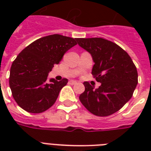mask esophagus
<instances>
[{
    "label": "esophagus",
    "instance_id": "1",
    "mask_svg": "<svg viewBox=\"0 0 151 151\" xmlns=\"http://www.w3.org/2000/svg\"><path fill=\"white\" fill-rule=\"evenodd\" d=\"M69 82H70V84H71V85H75V84H77V81L74 80H70Z\"/></svg>",
    "mask_w": 151,
    "mask_h": 151
}]
</instances>
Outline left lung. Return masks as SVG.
<instances>
[{"label": "left lung", "mask_w": 151, "mask_h": 151, "mask_svg": "<svg viewBox=\"0 0 151 151\" xmlns=\"http://www.w3.org/2000/svg\"><path fill=\"white\" fill-rule=\"evenodd\" d=\"M76 41L92 55L95 63L92 74L101 83L98 88L83 83L85 90L79 96L81 103L96 116L113 114L132 96L138 83L136 66L129 54L112 41L101 37Z\"/></svg>", "instance_id": "8db88e82"}]
</instances>
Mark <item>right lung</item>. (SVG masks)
<instances>
[{"label": "right lung", "mask_w": 151, "mask_h": 151, "mask_svg": "<svg viewBox=\"0 0 151 151\" xmlns=\"http://www.w3.org/2000/svg\"><path fill=\"white\" fill-rule=\"evenodd\" d=\"M76 45V38L52 34L37 39L18 55L11 66L9 85L20 107L39 114L54 104L68 80L63 78L57 81L51 78L48 83V73Z\"/></svg>", "instance_id": "obj_1"}]
</instances>
